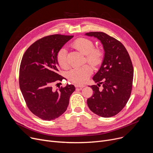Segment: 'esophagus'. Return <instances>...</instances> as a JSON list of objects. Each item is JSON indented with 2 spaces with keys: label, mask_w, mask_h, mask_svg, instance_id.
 <instances>
[{
  "label": "esophagus",
  "mask_w": 153,
  "mask_h": 153,
  "mask_svg": "<svg viewBox=\"0 0 153 153\" xmlns=\"http://www.w3.org/2000/svg\"><path fill=\"white\" fill-rule=\"evenodd\" d=\"M76 87H79V88H83L85 87L84 85H79V84H76L75 85Z\"/></svg>",
  "instance_id": "34e87169"
}]
</instances>
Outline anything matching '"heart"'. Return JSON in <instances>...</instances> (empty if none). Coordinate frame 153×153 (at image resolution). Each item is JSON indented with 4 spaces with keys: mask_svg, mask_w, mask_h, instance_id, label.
<instances>
[{
    "mask_svg": "<svg viewBox=\"0 0 153 153\" xmlns=\"http://www.w3.org/2000/svg\"><path fill=\"white\" fill-rule=\"evenodd\" d=\"M72 46L79 52L86 56L87 61L93 66H97L102 62L103 53L100 48H94V44L91 39L81 38L72 43ZM57 61L62 68H67L68 62L67 51L62 48L57 54ZM93 68L90 64L76 67L70 70L67 74L68 78L72 82L77 84H84L92 74Z\"/></svg>",
    "mask_w": 153,
    "mask_h": 153,
    "instance_id": "b5f03b06",
    "label": "heart"
}]
</instances>
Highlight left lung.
I'll return each mask as SVG.
<instances>
[{
	"label": "left lung",
	"mask_w": 153,
	"mask_h": 153,
	"mask_svg": "<svg viewBox=\"0 0 153 153\" xmlns=\"http://www.w3.org/2000/svg\"><path fill=\"white\" fill-rule=\"evenodd\" d=\"M85 35L99 39L105 51L102 65L93 77L98 84L91 86L94 94L87 100L88 107L99 116L113 117L124 108L131 95L133 67L130 55L121 42L103 32Z\"/></svg>",
	"instance_id": "8db88e82"
}]
</instances>
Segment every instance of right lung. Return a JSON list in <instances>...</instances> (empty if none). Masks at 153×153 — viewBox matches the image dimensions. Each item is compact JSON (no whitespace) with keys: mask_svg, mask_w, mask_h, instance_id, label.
I'll use <instances>...</instances> for the list:
<instances>
[{"mask_svg":"<svg viewBox=\"0 0 153 153\" xmlns=\"http://www.w3.org/2000/svg\"><path fill=\"white\" fill-rule=\"evenodd\" d=\"M74 36L53 35L32 44L24 53L19 71L20 89L29 110L43 120L51 121L66 110L74 85L54 90L52 85L64 79L58 74L57 54Z\"/></svg>","mask_w":153,"mask_h":153,"instance_id":"right-lung-1","label":"right lung"}]
</instances>
